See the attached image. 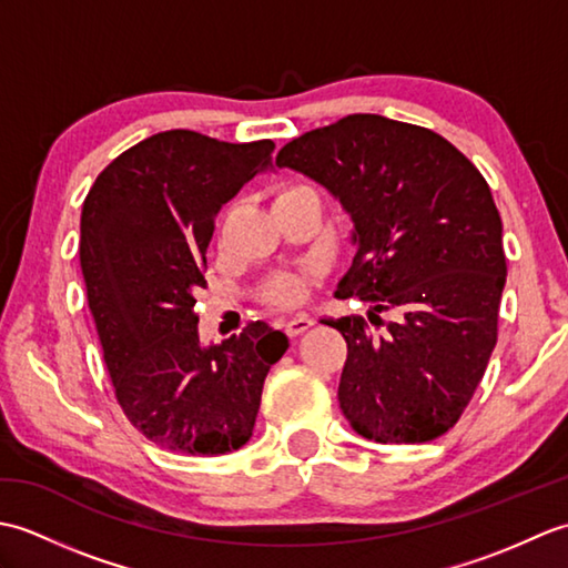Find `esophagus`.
<instances>
[{
	"label": "esophagus",
	"instance_id": "obj_1",
	"mask_svg": "<svg viewBox=\"0 0 568 568\" xmlns=\"http://www.w3.org/2000/svg\"><path fill=\"white\" fill-rule=\"evenodd\" d=\"M312 324H315V320L312 317H307V315H295V317H291L287 320L283 327H285V332H287V336H297V334H303V332H307Z\"/></svg>",
	"mask_w": 568,
	"mask_h": 568
}]
</instances>
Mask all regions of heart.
<instances>
[{
	"instance_id": "heart-1",
	"label": "heart",
	"mask_w": 568,
	"mask_h": 568,
	"mask_svg": "<svg viewBox=\"0 0 568 568\" xmlns=\"http://www.w3.org/2000/svg\"><path fill=\"white\" fill-rule=\"evenodd\" d=\"M297 197H315V200H320L315 187H310V185H291V187H285L281 195L275 197V202L297 200ZM307 283H310V277L305 273L277 275L275 281L271 283V287H268V300H273V303H277V305H285V307L297 305L300 300H303L305 293H307Z\"/></svg>"
}]
</instances>
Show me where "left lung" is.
Wrapping results in <instances>:
<instances>
[{
	"instance_id": "8db88e82",
	"label": "left lung",
	"mask_w": 568,
	"mask_h": 568,
	"mask_svg": "<svg viewBox=\"0 0 568 568\" xmlns=\"http://www.w3.org/2000/svg\"><path fill=\"white\" fill-rule=\"evenodd\" d=\"M352 216V268L336 297L395 312L383 334L327 317L346 339L339 407L356 434L419 444L456 425L498 342L503 222L478 168L429 129L352 114L281 149Z\"/></svg>"
}]
</instances>
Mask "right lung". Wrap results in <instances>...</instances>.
<instances>
[{
    "mask_svg": "<svg viewBox=\"0 0 568 568\" xmlns=\"http://www.w3.org/2000/svg\"><path fill=\"white\" fill-rule=\"evenodd\" d=\"M273 149L163 131L114 159L84 197L80 265L104 364L124 415L161 449L244 446L263 381L287 352V336L265 322L202 344L195 315L216 214L271 171Z\"/></svg>",
    "mask_w": 568,
    "mask_h": 568,
    "instance_id": "add662e5",
    "label": "right lung"
}]
</instances>
